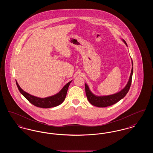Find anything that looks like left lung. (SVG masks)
Returning a JSON list of instances; mask_svg holds the SVG:
<instances>
[{
	"label": "left lung",
	"mask_w": 153,
	"mask_h": 153,
	"mask_svg": "<svg viewBox=\"0 0 153 153\" xmlns=\"http://www.w3.org/2000/svg\"><path fill=\"white\" fill-rule=\"evenodd\" d=\"M124 44L127 46V44L126 42L122 39ZM132 62V69H131V74L129 77V80L128 81L126 85L123 88L121 91L117 92L116 94L112 95H107V96H96L94 95L90 90L87 84H85V93L87 97L88 100L89 102L95 105L96 107H106L110 105H112L117 102H119L121 99L124 98L125 96L128 93L130 88L131 86V81H132V77L133 73V62L131 59Z\"/></svg>",
	"instance_id": "obj_1"
}]
</instances>
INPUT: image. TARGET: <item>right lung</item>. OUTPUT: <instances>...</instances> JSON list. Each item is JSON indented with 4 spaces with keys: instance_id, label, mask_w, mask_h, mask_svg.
I'll return each mask as SVG.
<instances>
[{
    "instance_id": "obj_1",
    "label": "right lung",
    "mask_w": 153,
    "mask_h": 153,
    "mask_svg": "<svg viewBox=\"0 0 153 153\" xmlns=\"http://www.w3.org/2000/svg\"><path fill=\"white\" fill-rule=\"evenodd\" d=\"M72 81H71L69 82H68L61 89V90L56 95H53L51 96H49L45 98H41L34 96L33 95H30L29 94L26 92L22 89L20 86L19 85L18 83L17 82L16 80V84L17 85V87L18 88L19 92L29 102L33 104L34 105L40 107V108H49L51 107H54L56 106H58L59 104H61L62 102L64 101L65 99L68 87L71 84V82Z\"/></svg>"
}]
</instances>
